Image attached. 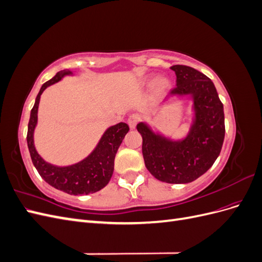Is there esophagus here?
Returning a JSON list of instances; mask_svg holds the SVG:
<instances>
[{
	"mask_svg": "<svg viewBox=\"0 0 262 262\" xmlns=\"http://www.w3.org/2000/svg\"><path fill=\"white\" fill-rule=\"evenodd\" d=\"M139 120H140V117H139V115H131L130 117H129V119H128V124H129V126L131 129H134L136 128V125L138 124V122H139Z\"/></svg>",
	"mask_w": 262,
	"mask_h": 262,
	"instance_id": "obj_1",
	"label": "esophagus"
}]
</instances>
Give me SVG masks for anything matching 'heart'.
Listing matches in <instances>:
<instances>
[{
	"label": "heart",
	"instance_id": "obj_1",
	"mask_svg": "<svg viewBox=\"0 0 262 262\" xmlns=\"http://www.w3.org/2000/svg\"><path fill=\"white\" fill-rule=\"evenodd\" d=\"M150 83H152V76H144V77L141 78V84L142 85H148ZM154 86H155V90L161 93V92H164L165 90L168 89L169 82H168V80H166V78L161 77V78H158V80L155 81Z\"/></svg>",
	"mask_w": 262,
	"mask_h": 262
}]
</instances>
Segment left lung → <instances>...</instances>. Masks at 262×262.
Segmentation results:
<instances>
[{
  "mask_svg": "<svg viewBox=\"0 0 262 262\" xmlns=\"http://www.w3.org/2000/svg\"><path fill=\"white\" fill-rule=\"evenodd\" d=\"M176 87L170 96H190L194 118L187 137L171 140L155 133L140 122L137 129L143 139L142 153L147 170L167 184H188L207 172L221 153L225 137L224 109L215 86L199 71L172 66Z\"/></svg>",
  "mask_w": 262,
  "mask_h": 262,
  "instance_id": "left-lung-1",
  "label": "left lung"
}]
</instances>
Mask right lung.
<instances>
[{"label": "right lung", "mask_w": 262, "mask_h": 262, "mask_svg": "<svg viewBox=\"0 0 262 262\" xmlns=\"http://www.w3.org/2000/svg\"><path fill=\"white\" fill-rule=\"evenodd\" d=\"M70 70H63L55 74L51 80L46 82L39 91L35 105L31 109L27 131V145L31 161L43 180L55 189L69 194H90L99 191L107 186L114 172L115 156L122 143L125 134L129 131V125L120 122L110 126L102 134L97 146L83 161L74 165L55 166L47 163L38 154L34 144V131L38 120V107L40 96L47 87L61 81L66 75H71Z\"/></svg>", "instance_id": "add662e5"}]
</instances>
